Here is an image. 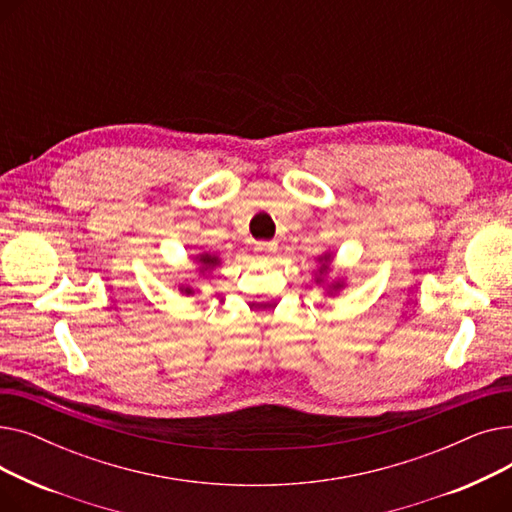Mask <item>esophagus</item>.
Listing matches in <instances>:
<instances>
[{"label": "esophagus", "mask_w": 512, "mask_h": 512, "mask_svg": "<svg viewBox=\"0 0 512 512\" xmlns=\"http://www.w3.org/2000/svg\"><path fill=\"white\" fill-rule=\"evenodd\" d=\"M257 253H263V255H274L278 251V242L276 240H270V242H257Z\"/></svg>", "instance_id": "1"}]
</instances>
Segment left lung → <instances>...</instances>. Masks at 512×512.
I'll list each match as a JSON object with an SVG mask.
<instances>
[{
    "label": "left lung",
    "instance_id": "8db88e82",
    "mask_svg": "<svg viewBox=\"0 0 512 512\" xmlns=\"http://www.w3.org/2000/svg\"><path fill=\"white\" fill-rule=\"evenodd\" d=\"M330 261H332V255L330 253H326L324 257H319V263H321V267H319V278L315 280V282H324V278H326V274L330 272ZM344 286V282L342 280H336V282H332L328 288V292H336V290H340Z\"/></svg>",
    "mask_w": 512,
    "mask_h": 512
}]
</instances>
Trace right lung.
Listing matches in <instances>:
<instances>
[{
	"label": "right lung",
	"mask_w": 512,
	"mask_h": 512,
	"mask_svg": "<svg viewBox=\"0 0 512 512\" xmlns=\"http://www.w3.org/2000/svg\"><path fill=\"white\" fill-rule=\"evenodd\" d=\"M197 259H199V263H201V272H205V270L209 272V270H213V267L220 265V257L209 255V253H203V255H199ZM180 290H182L184 294H193V292H195L191 286H180Z\"/></svg>",
	"instance_id": "1"
}]
</instances>
